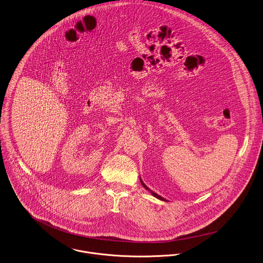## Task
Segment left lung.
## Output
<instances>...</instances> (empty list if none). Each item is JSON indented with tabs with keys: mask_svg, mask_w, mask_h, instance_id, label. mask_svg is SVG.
Segmentation results:
<instances>
[{
	"mask_svg": "<svg viewBox=\"0 0 263 263\" xmlns=\"http://www.w3.org/2000/svg\"><path fill=\"white\" fill-rule=\"evenodd\" d=\"M140 182H141L142 186H143V187H144V188H145V189H146L147 191H149V192H151V193H152V194H153V195H154L155 197H157V198H158V199H160V200H164V198H162L161 196H159L158 194H157V193H155L154 191H152V190H151V189H149V188H148V187H147V186H146V185H145V184H144V183L142 182V180H140Z\"/></svg>",
	"mask_w": 263,
	"mask_h": 263,
	"instance_id": "left-lung-1",
	"label": "left lung"
}]
</instances>
